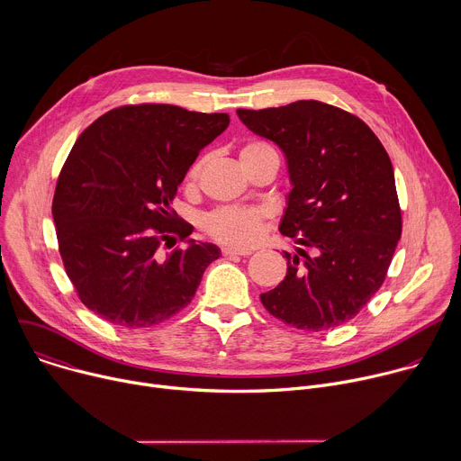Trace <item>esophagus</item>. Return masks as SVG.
<instances>
[{
	"label": "esophagus",
	"mask_w": 461,
	"mask_h": 461,
	"mask_svg": "<svg viewBox=\"0 0 461 461\" xmlns=\"http://www.w3.org/2000/svg\"><path fill=\"white\" fill-rule=\"evenodd\" d=\"M251 253H253L251 249H244V248H230V246L222 248V255H224V257H231V255H251Z\"/></svg>",
	"instance_id": "34e87169"
}]
</instances>
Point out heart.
Wrapping results in <instances>:
<instances>
[{
	"label": "heart",
	"instance_id": "b5f03b06",
	"mask_svg": "<svg viewBox=\"0 0 461 461\" xmlns=\"http://www.w3.org/2000/svg\"><path fill=\"white\" fill-rule=\"evenodd\" d=\"M265 149H272L268 144L251 140L244 144L240 149V157L258 153ZM203 160H196L187 175L185 182H196L203 169ZM268 221V212L265 208H237V206H224L212 212L204 219V231L217 242L235 246V248H249L258 242V239L265 233V226Z\"/></svg>",
	"mask_w": 461,
	"mask_h": 461
}]
</instances>
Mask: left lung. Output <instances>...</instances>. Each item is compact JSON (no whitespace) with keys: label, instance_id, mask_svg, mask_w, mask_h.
Returning <instances> with one entry per match:
<instances>
[{"label":"left lung","instance_id":"1","mask_svg":"<svg viewBox=\"0 0 461 461\" xmlns=\"http://www.w3.org/2000/svg\"><path fill=\"white\" fill-rule=\"evenodd\" d=\"M255 135L286 157L292 191L279 226L294 239L286 277L260 303L299 330H330L381 288L402 237L392 162L356 114L317 100L237 109Z\"/></svg>","mask_w":461,"mask_h":461}]
</instances>
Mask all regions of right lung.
Returning a JSON list of instances; mask_svg holds the SVG:
<instances>
[{
	"mask_svg": "<svg viewBox=\"0 0 461 461\" xmlns=\"http://www.w3.org/2000/svg\"><path fill=\"white\" fill-rule=\"evenodd\" d=\"M230 125L226 113L169 104L111 109L65 160L52 199L58 249L80 301L123 328L160 324L185 308L221 249L188 240L193 226L171 210L201 149Z\"/></svg>",
	"mask_w": 461,
	"mask_h": 461,
	"instance_id": "add662e5",
	"label": "right lung"
}]
</instances>
